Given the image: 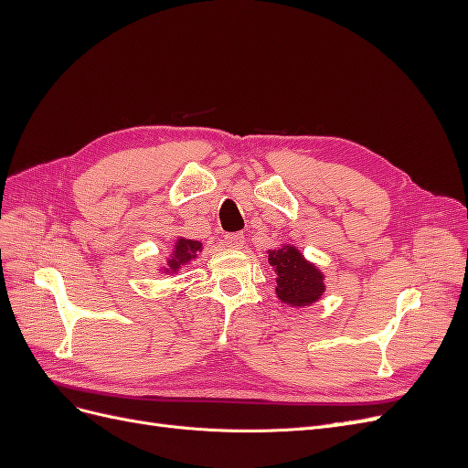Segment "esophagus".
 <instances>
[{"mask_svg":"<svg viewBox=\"0 0 468 468\" xmlns=\"http://www.w3.org/2000/svg\"><path fill=\"white\" fill-rule=\"evenodd\" d=\"M224 242H226V246L232 248V250H239L244 246L246 238H244V234H229V236H224Z\"/></svg>","mask_w":468,"mask_h":468,"instance_id":"1","label":"esophagus"}]
</instances>
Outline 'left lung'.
<instances>
[{
	"label": "left lung",
	"mask_w": 468,
	"mask_h": 468,
	"mask_svg": "<svg viewBox=\"0 0 468 468\" xmlns=\"http://www.w3.org/2000/svg\"><path fill=\"white\" fill-rule=\"evenodd\" d=\"M267 263L273 267L277 299L291 308H306L318 303L325 292V275L322 269L308 261L303 251L292 244H281L267 250Z\"/></svg>",
	"instance_id": "left-lung-1"
}]
</instances>
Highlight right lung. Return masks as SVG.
Listing matches in <instances>:
<instances>
[{
	"mask_svg": "<svg viewBox=\"0 0 468 468\" xmlns=\"http://www.w3.org/2000/svg\"><path fill=\"white\" fill-rule=\"evenodd\" d=\"M199 251H203V242H199V239H189V238L179 236L174 242V248H172V251H169L165 263L160 265L158 271L165 273V275H174L179 271L181 267H186L187 263L199 258Z\"/></svg>",
	"mask_w": 468,
	"mask_h": 468,
	"instance_id": "add662e5",
	"label": "right lung"
}]
</instances>
